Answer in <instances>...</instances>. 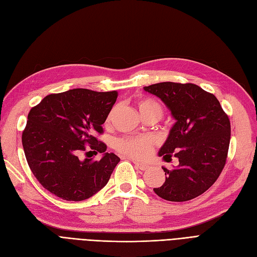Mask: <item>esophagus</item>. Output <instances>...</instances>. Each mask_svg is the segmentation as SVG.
Listing matches in <instances>:
<instances>
[{
  "label": "esophagus",
  "instance_id": "34e87169",
  "mask_svg": "<svg viewBox=\"0 0 257 257\" xmlns=\"http://www.w3.org/2000/svg\"><path fill=\"white\" fill-rule=\"evenodd\" d=\"M134 163H135V165H136V168L139 169V170H141V171H146L148 168H150V167H148V165L145 164V163H141V162H138V161H135Z\"/></svg>",
  "mask_w": 257,
  "mask_h": 257
}]
</instances>
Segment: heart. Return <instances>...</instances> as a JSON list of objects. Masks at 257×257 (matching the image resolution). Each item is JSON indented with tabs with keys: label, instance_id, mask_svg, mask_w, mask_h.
I'll return each instance as SVG.
<instances>
[{
	"label": "heart",
	"instance_id": "heart-1",
	"mask_svg": "<svg viewBox=\"0 0 257 257\" xmlns=\"http://www.w3.org/2000/svg\"><path fill=\"white\" fill-rule=\"evenodd\" d=\"M138 109L144 118L155 116L160 119L163 114L161 104L150 98L138 101ZM113 112L114 110H112L107 119H110ZM116 148L120 153L131 157V158L144 159L153 152V141L147 137H125L117 140Z\"/></svg>",
	"mask_w": 257,
	"mask_h": 257
}]
</instances>
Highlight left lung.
<instances>
[{
    "label": "left lung",
    "mask_w": 257,
    "mask_h": 257,
    "mask_svg": "<svg viewBox=\"0 0 257 257\" xmlns=\"http://www.w3.org/2000/svg\"><path fill=\"white\" fill-rule=\"evenodd\" d=\"M144 90L161 100L176 122L158 155H172L179 164L162 167L165 181L155 193L171 202H186L207 191L224 168L230 140V122L216 96L192 83L162 82Z\"/></svg>",
    "instance_id": "1"
}]
</instances>
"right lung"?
<instances>
[{
    "label": "right lung",
    "mask_w": 257,
    "mask_h": 257,
    "mask_svg": "<svg viewBox=\"0 0 257 257\" xmlns=\"http://www.w3.org/2000/svg\"><path fill=\"white\" fill-rule=\"evenodd\" d=\"M117 99V92L73 88L46 96L28 115L22 145L29 167L48 191L65 201H84L107 184L120 161L97 140ZM88 144L103 152L98 162L82 161ZM97 154V153H96Z\"/></svg>",
    "instance_id": "add662e5"
}]
</instances>
